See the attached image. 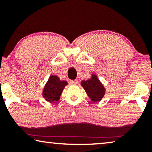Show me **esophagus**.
<instances>
[{"label":"esophagus","instance_id":"34e87169","mask_svg":"<svg viewBox=\"0 0 152 152\" xmlns=\"http://www.w3.org/2000/svg\"><path fill=\"white\" fill-rule=\"evenodd\" d=\"M78 81L76 80H72L70 82V84H72V85H76V84H78Z\"/></svg>","mask_w":152,"mask_h":152}]
</instances>
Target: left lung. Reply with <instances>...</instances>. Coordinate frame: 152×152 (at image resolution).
Here are the masks:
<instances>
[{
    "label": "left lung",
    "instance_id": "obj_1",
    "mask_svg": "<svg viewBox=\"0 0 152 152\" xmlns=\"http://www.w3.org/2000/svg\"><path fill=\"white\" fill-rule=\"evenodd\" d=\"M81 85L92 101L97 102L101 101L104 96V88L101 82L97 79L96 75L92 76L91 79L82 81Z\"/></svg>",
    "mask_w": 152,
    "mask_h": 152
}]
</instances>
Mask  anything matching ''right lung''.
Wrapping results in <instances>:
<instances>
[{"label": "right lung", "mask_w": 152, "mask_h": 152, "mask_svg": "<svg viewBox=\"0 0 152 152\" xmlns=\"http://www.w3.org/2000/svg\"><path fill=\"white\" fill-rule=\"evenodd\" d=\"M67 84L66 81H60L58 76H51L45 86L43 97L50 102L58 101Z\"/></svg>", "instance_id": "obj_1"}]
</instances>
